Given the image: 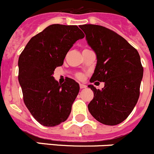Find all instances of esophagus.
Instances as JSON below:
<instances>
[{"label":"esophagus","instance_id":"esophagus-1","mask_svg":"<svg viewBox=\"0 0 154 154\" xmlns=\"http://www.w3.org/2000/svg\"><path fill=\"white\" fill-rule=\"evenodd\" d=\"M86 85H84V84H80V88L81 89H83V88H86Z\"/></svg>","mask_w":154,"mask_h":154}]
</instances>
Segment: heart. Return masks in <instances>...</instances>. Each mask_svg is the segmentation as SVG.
<instances>
[{
    "instance_id": "b5f03b06",
    "label": "heart",
    "mask_w": 154,
    "mask_h": 154,
    "mask_svg": "<svg viewBox=\"0 0 154 154\" xmlns=\"http://www.w3.org/2000/svg\"><path fill=\"white\" fill-rule=\"evenodd\" d=\"M76 77H77L78 80H82V79L84 78V74H83L82 73H77V74H76Z\"/></svg>"
}]
</instances>
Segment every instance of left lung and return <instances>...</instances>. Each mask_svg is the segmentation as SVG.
I'll use <instances>...</instances> for the list:
<instances>
[{
    "label": "left lung",
    "instance_id": "8db88e82",
    "mask_svg": "<svg viewBox=\"0 0 154 154\" xmlns=\"http://www.w3.org/2000/svg\"><path fill=\"white\" fill-rule=\"evenodd\" d=\"M80 28L97 56V64L91 83L105 82L96 89L88 105L91 116L101 123L115 125L129 116L140 97L143 68L138 51L114 31L97 25H83Z\"/></svg>",
    "mask_w": 154,
    "mask_h": 154
}]
</instances>
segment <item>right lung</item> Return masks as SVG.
<instances>
[{"instance_id":"add662e5","label":"right lung","mask_w":154,"mask_h":154,"mask_svg":"<svg viewBox=\"0 0 154 154\" xmlns=\"http://www.w3.org/2000/svg\"><path fill=\"white\" fill-rule=\"evenodd\" d=\"M84 37L77 25L54 24L31 38L20 55L18 81L24 102L44 126L59 125L70 114L79 85L70 78L59 84L53 75L76 41Z\"/></svg>"}]
</instances>
